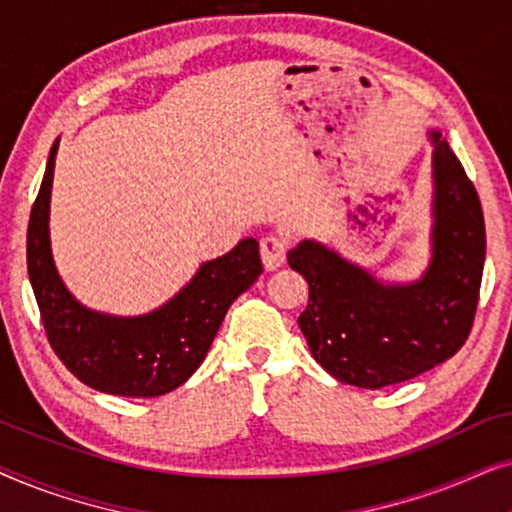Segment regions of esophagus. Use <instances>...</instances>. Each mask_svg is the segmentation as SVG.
Segmentation results:
<instances>
[{
	"label": "esophagus",
	"mask_w": 512,
	"mask_h": 512,
	"mask_svg": "<svg viewBox=\"0 0 512 512\" xmlns=\"http://www.w3.org/2000/svg\"><path fill=\"white\" fill-rule=\"evenodd\" d=\"M261 258L265 270H277L286 258V240L282 235L261 237Z\"/></svg>",
	"instance_id": "obj_1"
}]
</instances>
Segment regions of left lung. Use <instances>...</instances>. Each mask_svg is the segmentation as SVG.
<instances>
[{"label": "left lung", "instance_id": "8db88e82", "mask_svg": "<svg viewBox=\"0 0 512 512\" xmlns=\"http://www.w3.org/2000/svg\"><path fill=\"white\" fill-rule=\"evenodd\" d=\"M431 258L422 277L384 282L317 240L286 258L310 300L298 317L310 352L328 375L382 389L426 373L459 352L471 333L485 268V219L459 158L429 130Z\"/></svg>", "mask_w": 512, "mask_h": 512}]
</instances>
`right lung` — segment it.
I'll use <instances>...</instances> for the list:
<instances>
[{"label": "right lung", "instance_id": "1", "mask_svg": "<svg viewBox=\"0 0 512 512\" xmlns=\"http://www.w3.org/2000/svg\"><path fill=\"white\" fill-rule=\"evenodd\" d=\"M58 146L60 137L48 153L27 226V275L48 342L69 373L104 394H170L200 368L228 307L263 272L258 242L244 237L228 254L202 263L156 310L135 317L90 310L72 296L53 261L48 223Z\"/></svg>", "mask_w": 512, "mask_h": 512}]
</instances>
